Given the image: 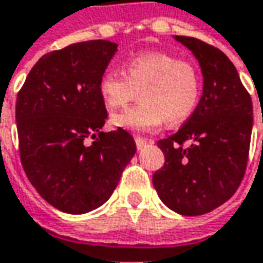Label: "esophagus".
<instances>
[{"label": "esophagus", "mask_w": 263, "mask_h": 263, "mask_svg": "<svg viewBox=\"0 0 263 263\" xmlns=\"http://www.w3.org/2000/svg\"><path fill=\"white\" fill-rule=\"evenodd\" d=\"M151 143V140H147V138H141V137H135V144H137V147L138 149H143L146 144H149Z\"/></svg>", "instance_id": "34e87169"}]
</instances>
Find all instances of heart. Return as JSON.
<instances>
[{
    "label": "heart",
    "instance_id": "obj_1",
    "mask_svg": "<svg viewBox=\"0 0 263 263\" xmlns=\"http://www.w3.org/2000/svg\"><path fill=\"white\" fill-rule=\"evenodd\" d=\"M99 95L111 109L126 107L140 95L141 102L119 114L111 123L138 132L155 131L165 120L179 123L197 107L202 75L190 61L167 52H144L126 63L125 73L107 70L99 78Z\"/></svg>",
    "mask_w": 263,
    "mask_h": 263
}]
</instances>
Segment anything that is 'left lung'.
Wrapping results in <instances>:
<instances>
[{
    "label": "left lung",
    "instance_id": "obj_1",
    "mask_svg": "<svg viewBox=\"0 0 263 263\" xmlns=\"http://www.w3.org/2000/svg\"><path fill=\"white\" fill-rule=\"evenodd\" d=\"M175 39L199 61L203 93L179 131L158 141L165 164L152 182L167 208L194 217L214 211L238 190L247 167L253 105L226 54L194 37Z\"/></svg>",
    "mask_w": 263,
    "mask_h": 263
}]
</instances>
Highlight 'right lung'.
Returning a JSON list of instances; mask_svg holds the SVG:
<instances>
[{"label": "right lung", "mask_w": 263, "mask_h": 263, "mask_svg": "<svg viewBox=\"0 0 263 263\" xmlns=\"http://www.w3.org/2000/svg\"><path fill=\"white\" fill-rule=\"evenodd\" d=\"M116 51L109 40L52 51L34 64L17 93L22 167L37 193L67 214L107 202L137 151L125 129L101 131L108 114L98 84Z\"/></svg>", "instance_id": "1"}]
</instances>
